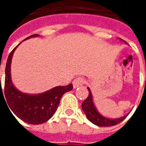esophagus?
<instances>
[{"mask_svg": "<svg viewBox=\"0 0 146 146\" xmlns=\"http://www.w3.org/2000/svg\"><path fill=\"white\" fill-rule=\"evenodd\" d=\"M84 83V80L82 77H77L73 81V85L74 88H76L77 87L82 85Z\"/></svg>", "mask_w": 146, "mask_h": 146, "instance_id": "34e87169", "label": "esophagus"}]
</instances>
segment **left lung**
<instances>
[{
  "label": "left lung",
  "mask_w": 146,
  "mask_h": 146,
  "mask_svg": "<svg viewBox=\"0 0 146 146\" xmlns=\"http://www.w3.org/2000/svg\"><path fill=\"white\" fill-rule=\"evenodd\" d=\"M123 42L125 41L123 40ZM88 89L89 92L88 97L84 101V102L81 105V107H82L83 111L85 113L87 118L91 122L93 123L94 124L99 126V127H110V126H114L117 124V123H119L122 122L123 120L127 116L128 114H127V115L123 116V117H120V118H117V119H110V118L105 117L102 115H101L98 112V110H96L95 105H94L91 90L89 89V88H88Z\"/></svg>",
  "instance_id": "obj_1"
}]
</instances>
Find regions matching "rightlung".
Returning a JSON list of instances; mask_svg holds the SVG:
<instances>
[{"mask_svg": "<svg viewBox=\"0 0 146 146\" xmlns=\"http://www.w3.org/2000/svg\"><path fill=\"white\" fill-rule=\"evenodd\" d=\"M38 36V34H33L25 40ZM19 45L8 55L5 67V92H2L1 85L0 98L1 95L4 97V99L5 98V101L6 100L5 102H7L6 104H8V108L9 107L8 110L11 109L9 110L10 112L12 111L15 116L24 122L30 124H40L51 119L57 110L61 98L66 92H70L73 89V84H70L66 86H58L37 95H30L19 92L15 88L11 78V58ZM3 92L5 93H3Z\"/></svg>", "mask_w": 146, "mask_h": 146, "instance_id": "right-lung-1", "label": "right lung"}]
</instances>
